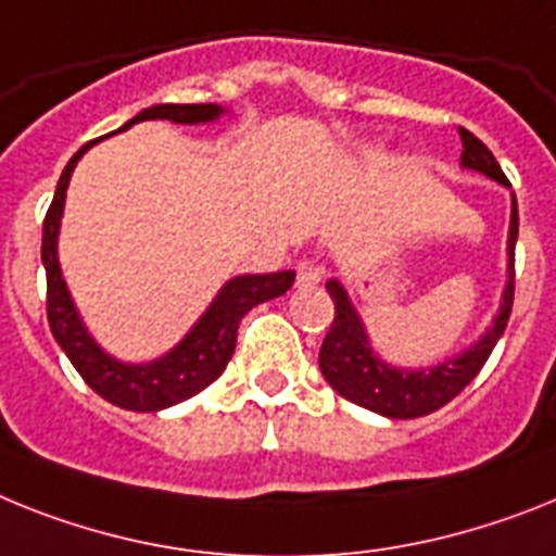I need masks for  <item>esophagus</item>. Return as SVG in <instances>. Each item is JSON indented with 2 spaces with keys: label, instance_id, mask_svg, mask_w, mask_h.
<instances>
[{
  "label": "esophagus",
  "instance_id": "1",
  "mask_svg": "<svg viewBox=\"0 0 556 556\" xmlns=\"http://www.w3.org/2000/svg\"><path fill=\"white\" fill-rule=\"evenodd\" d=\"M321 274H325V270H321L314 260H302V263L296 265V286H302V288L319 286Z\"/></svg>",
  "mask_w": 556,
  "mask_h": 556
}]
</instances>
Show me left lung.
<instances>
[{
  "label": "left lung",
  "instance_id": "8db88e82",
  "mask_svg": "<svg viewBox=\"0 0 556 556\" xmlns=\"http://www.w3.org/2000/svg\"><path fill=\"white\" fill-rule=\"evenodd\" d=\"M460 141H464V155L460 163L466 169L483 172L486 177L503 186L508 177L503 175L501 163L494 161L489 147L480 138H475L469 129L460 127ZM515 242H517V200L511 198V226H508V282L503 291L501 311L494 316V325L486 330L475 348L460 353L452 362H441L429 370H395L384 365L381 358L372 356L370 342H367L365 325L350 305L344 288L330 279L328 293L336 305L333 325H330L325 342L319 350L321 376L328 379L336 393L353 401L358 407L372 409V413L387 415V418H418L429 415L450 404L455 395L464 390L469 381L486 365L492 356L494 344L503 336L511 316V302H515Z\"/></svg>",
  "mask_w": 556,
  "mask_h": 556
}]
</instances>
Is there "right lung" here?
<instances>
[{"instance_id": "add662e5", "label": "right lung", "mask_w": 556, "mask_h": 556, "mask_svg": "<svg viewBox=\"0 0 556 556\" xmlns=\"http://www.w3.org/2000/svg\"><path fill=\"white\" fill-rule=\"evenodd\" d=\"M223 112L217 104H157L138 112L132 121H127L121 129H129L138 121H175V124H200V121H214ZM118 129V132H121ZM96 141L84 143L76 155L64 166L59 186H55L53 203L45 217V231H41V263L48 274V321L53 330L55 342L62 344L73 367L78 370L87 384L96 390L101 399H106L115 407L135 409V413H157L172 404L198 395L206 390L235 356L237 328L242 316L260 302H268L279 293H286L293 286V270H277V274H249V277H235L223 286L217 300L208 305V311L200 316V321L189 330L184 342L172 353H166L157 362L149 365H124L118 358L106 356L104 350L92 342V336L78 319L73 300H70L67 286L59 268L55 256V240H59V223L64 212V194H67L70 175L76 169L78 157L87 152Z\"/></svg>"}]
</instances>
